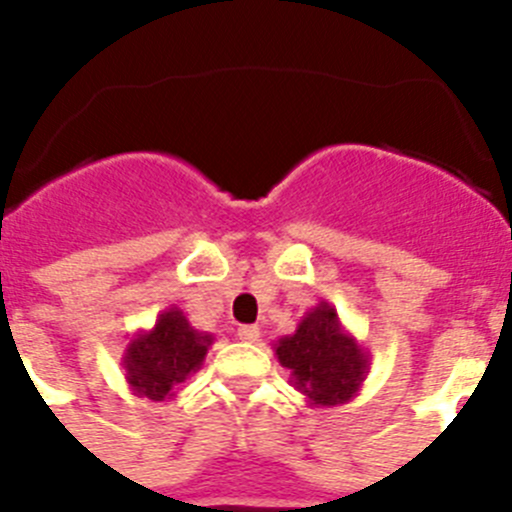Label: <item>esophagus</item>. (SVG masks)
<instances>
[{"label": "esophagus", "mask_w": 512, "mask_h": 512, "mask_svg": "<svg viewBox=\"0 0 512 512\" xmlns=\"http://www.w3.org/2000/svg\"><path fill=\"white\" fill-rule=\"evenodd\" d=\"M259 336H261V330L256 328V325H241V328H238V338L246 343L259 341Z\"/></svg>", "instance_id": "1"}]
</instances>
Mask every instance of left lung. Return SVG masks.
I'll use <instances>...</instances> for the list:
<instances>
[{
	"instance_id": "8db88e82",
	"label": "left lung",
	"mask_w": 512,
	"mask_h": 512,
	"mask_svg": "<svg viewBox=\"0 0 512 512\" xmlns=\"http://www.w3.org/2000/svg\"><path fill=\"white\" fill-rule=\"evenodd\" d=\"M289 382L307 400V408H338L359 395L369 374V351L343 328L336 307L320 300L305 312L292 336L274 343Z\"/></svg>"
}]
</instances>
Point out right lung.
Instances as JSON below:
<instances>
[{"mask_svg":"<svg viewBox=\"0 0 512 512\" xmlns=\"http://www.w3.org/2000/svg\"><path fill=\"white\" fill-rule=\"evenodd\" d=\"M212 343L215 336L194 330L179 307H166L153 328L130 338L120 359L133 395L153 402L174 400L176 390L200 372Z\"/></svg>","mask_w":512,"mask_h":512,"instance_id":"add662e5","label":"right lung"}]
</instances>
